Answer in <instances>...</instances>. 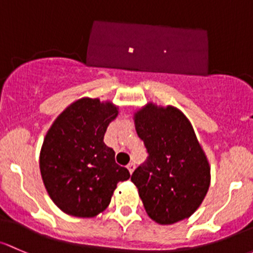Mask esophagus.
<instances>
[{"mask_svg": "<svg viewBox=\"0 0 253 253\" xmlns=\"http://www.w3.org/2000/svg\"><path fill=\"white\" fill-rule=\"evenodd\" d=\"M127 169H128L129 171V173H133V171H134V164L133 162H131V164H128L127 165Z\"/></svg>", "mask_w": 253, "mask_h": 253, "instance_id": "34e87169", "label": "esophagus"}]
</instances>
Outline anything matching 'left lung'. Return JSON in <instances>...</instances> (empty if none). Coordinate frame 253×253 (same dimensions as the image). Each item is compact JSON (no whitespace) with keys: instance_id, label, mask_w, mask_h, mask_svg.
I'll return each instance as SVG.
<instances>
[{"instance_id":"obj_1","label":"left lung","mask_w":253,"mask_h":253,"mask_svg":"<svg viewBox=\"0 0 253 253\" xmlns=\"http://www.w3.org/2000/svg\"><path fill=\"white\" fill-rule=\"evenodd\" d=\"M135 131L149 156L131 180L154 222L169 225L189 218L203 204L211 166L187 116L173 105L148 102L133 113Z\"/></svg>"}]
</instances>
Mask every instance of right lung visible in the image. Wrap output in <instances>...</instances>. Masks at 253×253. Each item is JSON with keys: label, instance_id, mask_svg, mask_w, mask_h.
<instances>
[{"label": "right lung", "instance_id": "obj_1", "mask_svg": "<svg viewBox=\"0 0 253 253\" xmlns=\"http://www.w3.org/2000/svg\"><path fill=\"white\" fill-rule=\"evenodd\" d=\"M119 113L111 100L82 97L64 109L44 135L40 171L49 198L64 213L98 216L110 204L118 183L131 177L103 142Z\"/></svg>", "mask_w": 253, "mask_h": 253}]
</instances>
